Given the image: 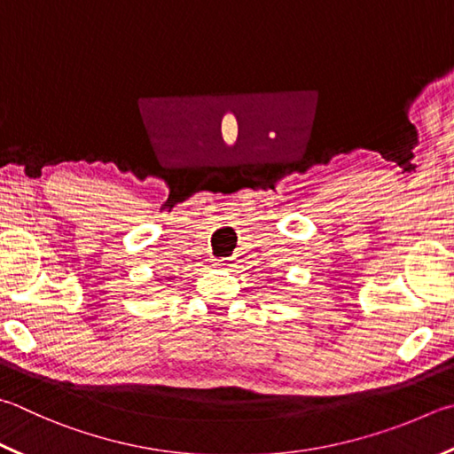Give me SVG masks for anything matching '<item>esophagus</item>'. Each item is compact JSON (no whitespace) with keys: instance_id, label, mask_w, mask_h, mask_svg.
Returning <instances> with one entry per match:
<instances>
[{"instance_id":"1","label":"esophagus","mask_w":454,"mask_h":454,"mask_svg":"<svg viewBox=\"0 0 454 454\" xmlns=\"http://www.w3.org/2000/svg\"><path fill=\"white\" fill-rule=\"evenodd\" d=\"M216 266L230 268V266H234V263H232V258H222V260H216Z\"/></svg>"}]
</instances>
